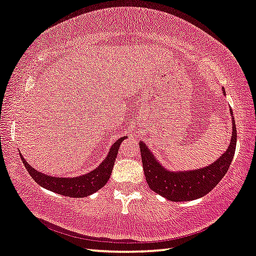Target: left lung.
I'll use <instances>...</instances> for the list:
<instances>
[{
	"instance_id": "left-lung-1",
	"label": "left lung",
	"mask_w": 256,
	"mask_h": 256,
	"mask_svg": "<svg viewBox=\"0 0 256 256\" xmlns=\"http://www.w3.org/2000/svg\"><path fill=\"white\" fill-rule=\"evenodd\" d=\"M231 116L232 110L230 109ZM237 144V130L232 116V136L226 152L204 168L186 172H170L155 160L147 146L140 142L141 158L149 188L172 202H186L200 198L216 188L232 162Z\"/></svg>"
}]
</instances>
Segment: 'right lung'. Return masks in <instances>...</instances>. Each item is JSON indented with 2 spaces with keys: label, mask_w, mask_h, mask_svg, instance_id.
Segmentation results:
<instances>
[{
  "label": "right lung",
  "mask_w": 256,
  "mask_h": 256,
  "mask_svg": "<svg viewBox=\"0 0 256 256\" xmlns=\"http://www.w3.org/2000/svg\"><path fill=\"white\" fill-rule=\"evenodd\" d=\"M125 138L126 136L120 138L112 144V147L109 150L108 156L104 158V160L96 170L85 174V176L70 178H70H54L46 176V174L40 173L27 163L25 158L22 156V154H20V157H22V163L25 165L28 173H30V176L43 188L67 197H85L98 192L99 189L107 184L108 179L110 178L118 148Z\"/></svg>",
  "instance_id": "1"
}]
</instances>
